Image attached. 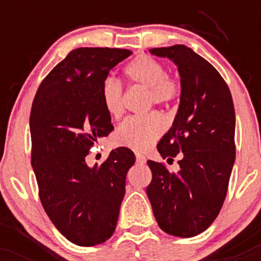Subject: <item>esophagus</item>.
<instances>
[{
  "label": "esophagus",
  "mask_w": 261,
  "mask_h": 261,
  "mask_svg": "<svg viewBox=\"0 0 261 261\" xmlns=\"http://www.w3.org/2000/svg\"><path fill=\"white\" fill-rule=\"evenodd\" d=\"M136 162H138L139 164H145L146 158L144 156L143 154H140V152H136Z\"/></svg>",
  "instance_id": "34e87169"
}]
</instances>
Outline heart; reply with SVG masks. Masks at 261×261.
I'll list each match as a JSON object with an SVG mask.
<instances>
[{
  "mask_svg": "<svg viewBox=\"0 0 261 261\" xmlns=\"http://www.w3.org/2000/svg\"><path fill=\"white\" fill-rule=\"evenodd\" d=\"M125 75L131 83L147 88V103L168 105L178 98L180 86L174 78L165 74L164 65L154 58L139 55L125 67ZM102 102L107 114L120 117L123 112L122 86L114 78H107L102 84ZM165 130V121L158 112L128 117L116 131V143L135 150H146Z\"/></svg>",
  "mask_w": 261,
  "mask_h": 261,
  "instance_id": "1",
  "label": "heart"
}]
</instances>
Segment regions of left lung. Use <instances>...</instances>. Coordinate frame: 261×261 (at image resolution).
<instances>
[{"instance_id":"1","label":"left lung","mask_w":261,"mask_h":261,"mask_svg":"<svg viewBox=\"0 0 261 261\" xmlns=\"http://www.w3.org/2000/svg\"><path fill=\"white\" fill-rule=\"evenodd\" d=\"M149 51L174 63L179 73V107L156 147L163 159L180 154V160L177 173L149 160L152 179L146 194L163 231L193 238L211 226L227 193L235 163L232 97L220 73L188 46Z\"/></svg>"}]
</instances>
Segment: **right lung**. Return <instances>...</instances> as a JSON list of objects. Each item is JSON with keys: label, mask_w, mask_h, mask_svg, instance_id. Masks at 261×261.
Wrapping results in <instances>:
<instances>
[{"label": "right lung", "mask_w": 261, "mask_h": 261, "mask_svg": "<svg viewBox=\"0 0 261 261\" xmlns=\"http://www.w3.org/2000/svg\"><path fill=\"white\" fill-rule=\"evenodd\" d=\"M126 49H74L39 87L30 115L31 165L41 204L60 233L78 246L105 243L114 233L126 174L135 163L127 147L88 167V150L114 128L102 84L130 57Z\"/></svg>", "instance_id": "right-lung-1"}]
</instances>
